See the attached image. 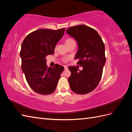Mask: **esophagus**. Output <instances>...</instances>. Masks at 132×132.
Wrapping results in <instances>:
<instances>
[{
  "mask_svg": "<svg viewBox=\"0 0 132 132\" xmlns=\"http://www.w3.org/2000/svg\"><path fill=\"white\" fill-rule=\"evenodd\" d=\"M64 69H65V70L68 69V66H67V65H64Z\"/></svg>",
  "mask_w": 132,
  "mask_h": 132,
  "instance_id": "1",
  "label": "esophagus"
}]
</instances>
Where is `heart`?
I'll return each mask as SVG.
<instances>
[{
	"label": "heart",
	"instance_id": "heart-1",
	"mask_svg": "<svg viewBox=\"0 0 132 132\" xmlns=\"http://www.w3.org/2000/svg\"><path fill=\"white\" fill-rule=\"evenodd\" d=\"M71 40H73L72 39H70V38H69V39H67V40H66V43L67 42H69V41H71ZM69 59V58H65V59H64V61L65 62H67L68 61Z\"/></svg>",
	"mask_w": 132,
	"mask_h": 132
}]
</instances>
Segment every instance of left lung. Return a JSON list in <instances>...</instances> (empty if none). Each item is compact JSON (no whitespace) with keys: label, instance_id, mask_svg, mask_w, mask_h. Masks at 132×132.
Wrapping results in <instances>:
<instances>
[{"label":"left lung","instance_id":"obj_1","mask_svg":"<svg viewBox=\"0 0 132 132\" xmlns=\"http://www.w3.org/2000/svg\"><path fill=\"white\" fill-rule=\"evenodd\" d=\"M66 32L74 38L78 45L75 59L83 67L80 70L69 66L71 75L68 79L70 88L78 94H86L94 90L102 77L106 62L105 47L102 38L93 28L84 25L72 26Z\"/></svg>","mask_w":132,"mask_h":132}]
</instances>
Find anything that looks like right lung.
Listing matches in <instances>:
<instances>
[{"label": "right lung", "instance_id": "obj_1", "mask_svg": "<svg viewBox=\"0 0 132 132\" xmlns=\"http://www.w3.org/2000/svg\"><path fill=\"white\" fill-rule=\"evenodd\" d=\"M65 29H39L28 35L23 41L20 55L21 68L30 87L41 95L53 93L56 89L64 67L55 64L48 68L46 57L53 54Z\"/></svg>", "mask_w": 132, "mask_h": 132}]
</instances>
